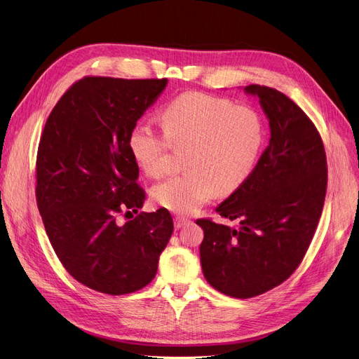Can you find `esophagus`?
<instances>
[{"label":"esophagus","mask_w":359,"mask_h":359,"mask_svg":"<svg viewBox=\"0 0 359 359\" xmlns=\"http://www.w3.org/2000/svg\"><path fill=\"white\" fill-rule=\"evenodd\" d=\"M186 224H189V219H187V218H184V217H176L175 218V227L176 229H182V227H184Z\"/></svg>","instance_id":"1"}]
</instances>
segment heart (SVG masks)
<instances>
[{
	"mask_svg": "<svg viewBox=\"0 0 359 359\" xmlns=\"http://www.w3.org/2000/svg\"><path fill=\"white\" fill-rule=\"evenodd\" d=\"M164 129L140 121L129 134V149L151 177L170 167L175 147H189L187 172L168 177L151 191L153 201L176 214H194L218 191L236 192L253 175L266 142V125L253 107L203 93H184L161 115Z\"/></svg>",
	"mask_w": 359,
	"mask_h": 359,
	"instance_id": "heart-1",
	"label": "heart"
}]
</instances>
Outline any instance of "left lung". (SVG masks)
Wrapping results in <instances>:
<instances>
[{
    "label": "left lung",
    "instance_id": "1",
    "mask_svg": "<svg viewBox=\"0 0 359 359\" xmlns=\"http://www.w3.org/2000/svg\"><path fill=\"white\" fill-rule=\"evenodd\" d=\"M244 91L259 97L271 140L250 179L217 208L240 227L196 221L203 230V276L234 298L260 295L294 273L313 240L327 187L325 145L306 113L275 88L252 84Z\"/></svg>",
    "mask_w": 359,
    "mask_h": 359
}]
</instances>
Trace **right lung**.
<instances>
[{"instance_id": "right-lung-1", "label": "right lung", "mask_w": 359, "mask_h": 359, "mask_svg": "<svg viewBox=\"0 0 359 359\" xmlns=\"http://www.w3.org/2000/svg\"><path fill=\"white\" fill-rule=\"evenodd\" d=\"M165 86L167 79L84 77L65 91L43 128L37 208L62 266L94 291L123 295L148 285L172 237L165 208L118 222L145 201L128 140Z\"/></svg>"}]
</instances>
